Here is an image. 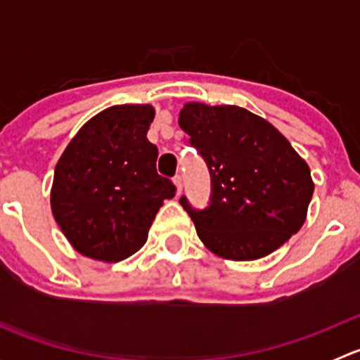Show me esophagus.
<instances>
[{"mask_svg":"<svg viewBox=\"0 0 360 360\" xmlns=\"http://www.w3.org/2000/svg\"><path fill=\"white\" fill-rule=\"evenodd\" d=\"M174 184H176L177 193H181V191H183V177H181L179 174H177V176L174 177Z\"/></svg>","mask_w":360,"mask_h":360,"instance_id":"obj_1","label":"esophagus"}]
</instances>
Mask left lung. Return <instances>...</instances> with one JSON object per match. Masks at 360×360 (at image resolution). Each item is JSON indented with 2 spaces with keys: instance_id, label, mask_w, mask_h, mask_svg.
Returning a JSON list of instances; mask_svg holds the SVG:
<instances>
[{
  "instance_id": "1",
  "label": "left lung",
  "mask_w": 360,
  "mask_h": 360,
  "mask_svg": "<svg viewBox=\"0 0 360 360\" xmlns=\"http://www.w3.org/2000/svg\"><path fill=\"white\" fill-rule=\"evenodd\" d=\"M179 127L210 174L205 209L179 203L198 238L224 259L268 256L300 231L314 195L307 162L271 123L238 106L188 103Z\"/></svg>"
}]
</instances>
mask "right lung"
<instances>
[{
    "label": "right lung",
    "mask_w": 360,
    "mask_h": 360,
    "mask_svg": "<svg viewBox=\"0 0 360 360\" xmlns=\"http://www.w3.org/2000/svg\"><path fill=\"white\" fill-rule=\"evenodd\" d=\"M150 104L111 106L78 130L53 172L50 203L57 224L79 254L122 261L146 244L163 200L176 195L157 172L158 148L146 134Z\"/></svg>",
    "instance_id": "obj_1"
}]
</instances>
